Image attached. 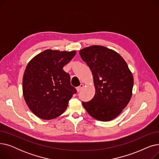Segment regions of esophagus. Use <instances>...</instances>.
I'll use <instances>...</instances> for the list:
<instances>
[{
	"label": "esophagus",
	"mask_w": 159,
	"mask_h": 159,
	"mask_svg": "<svg viewBox=\"0 0 159 159\" xmlns=\"http://www.w3.org/2000/svg\"><path fill=\"white\" fill-rule=\"evenodd\" d=\"M83 88H84V84H81L79 87H77V90L78 92H79V91H80Z\"/></svg>",
	"instance_id": "1"
}]
</instances>
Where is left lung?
<instances>
[{"mask_svg": "<svg viewBox=\"0 0 159 159\" xmlns=\"http://www.w3.org/2000/svg\"><path fill=\"white\" fill-rule=\"evenodd\" d=\"M79 53L92 72L95 87L93 98L82 102L83 106L97 120L114 119L132 95L133 77L127 63L118 53L102 46L83 48Z\"/></svg>", "mask_w": 159, "mask_h": 159, "instance_id": "1", "label": "left lung"}]
</instances>
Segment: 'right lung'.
Masks as SVG:
<instances>
[{
  "instance_id": "1",
  "label": "right lung",
  "mask_w": 159,
  "mask_h": 159,
  "mask_svg": "<svg viewBox=\"0 0 159 159\" xmlns=\"http://www.w3.org/2000/svg\"><path fill=\"white\" fill-rule=\"evenodd\" d=\"M76 52L46 49L28 64L22 79L25 101L38 117L50 120L62 114L77 90L70 84L63 67Z\"/></svg>"
}]
</instances>
